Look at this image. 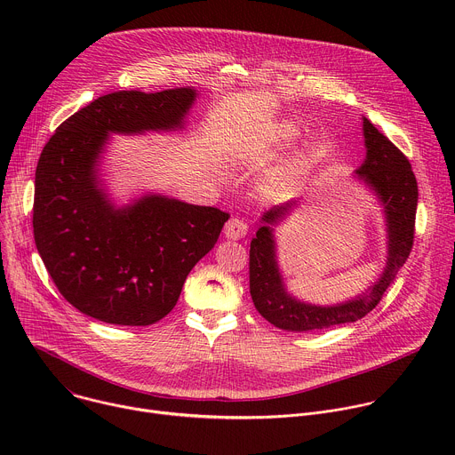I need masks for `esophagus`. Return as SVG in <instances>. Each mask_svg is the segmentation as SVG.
Here are the masks:
<instances>
[{
	"mask_svg": "<svg viewBox=\"0 0 455 455\" xmlns=\"http://www.w3.org/2000/svg\"><path fill=\"white\" fill-rule=\"evenodd\" d=\"M246 232H248V225L241 218H232L225 225V235L228 239H241L246 235Z\"/></svg>",
	"mask_w": 455,
	"mask_h": 455,
	"instance_id": "obj_1",
	"label": "esophagus"
}]
</instances>
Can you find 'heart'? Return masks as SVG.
Segmentation results:
<instances>
[{
  "instance_id": "heart-1",
  "label": "heart",
  "mask_w": 455,
  "mask_h": 455,
  "mask_svg": "<svg viewBox=\"0 0 455 455\" xmlns=\"http://www.w3.org/2000/svg\"><path fill=\"white\" fill-rule=\"evenodd\" d=\"M293 135H295V129L291 125H286V124L284 125H277L274 129V139H275L277 144H284V142L291 140Z\"/></svg>"
}]
</instances>
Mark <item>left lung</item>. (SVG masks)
Masks as SVG:
<instances>
[{"label": "left lung", "mask_w": 455, "mask_h": 455, "mask_svg": "<svg viewBox=\"0 0 455 455\" xmlns=\"http://www.w3.org/2000/svg\"><path fill=\"white\" fill-rule=\"evenodd\" d=\"M367 158L356 171L383 202L388 225V257L383 275L356 300L339 306H309L291 299L281 281L275 263V244L270 227L263 225L250 243V295L255 309L275 328L286 331H311L356 322L376 307L387 288L395 283L414 244L418 181L409 158L383 133L363 118ZM293 202L265 212L263 221L275 223Z\"/></svg>", "instance_id": "left-lung-1"}]
</instances>
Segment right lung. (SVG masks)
<instances>
[{
  "mask_svg": "<svg viewBox=\"0 0 455 455\" xmlns=\"http://www.w3.org/2000/svg\"><path fill=\"white\" fill-rule=\"evenodd\" d=\"M196 92H116L64 120L36 169L34 239L74 307L116 326H149L178 302L188 272L209 253L230 214L146 196L115 211L95 181L108 133L181 124Z\"/></svg>",
  "mask_w": 455,
  "mask_h": 455,
  "instance_id": "obj_1",
  "label": "right lung"
}]
</instances>
